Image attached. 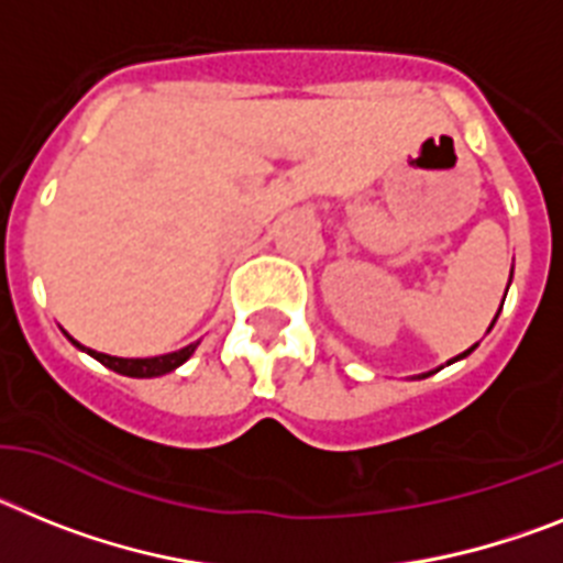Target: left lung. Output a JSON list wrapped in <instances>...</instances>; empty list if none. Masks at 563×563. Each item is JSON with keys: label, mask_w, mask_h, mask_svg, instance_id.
Wrapping results in <instances>:
<instances>
[{"label": "left lung", "mask_w": 563, "mask_h": 563, "mask_svg": "<svg viewBox=\"0 0 563 563\" xmlns=\"http://www.w3.org/2000/svg\"><path fill=\"white\" fill-rule=\"evenodd\" d=\"M496 320H498V314H496ZM496 320H493V322H496ZM493 322H490V329H493ZM471 351H476V345H473V349H467V351H464V354L453 356L451 363H456V360H462V356H467V354H471ZM451 363H448V365H451ZM430 374H437V371H430ZM430 374H424V376H430Z\"/></svg>", "instance_id": "left-lung-1"}]
</instances>
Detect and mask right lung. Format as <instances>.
<instances>
[{
  "mask_svg": "<svg viewBox=\"0 0 563 563\" xmlns=\"http://www.w3.org/2000/svg\"><path fill=\"white\" fill-rule=\"evenodd\" d=\"M67 340H70L73 345H76V349L87 351V354H90L92 360H99L101 365H107V368H110V371H115V374L135 376V379H150V376L169 374V371H175V368H178V365L187 363L189 356L195 354V349H198V342H192V345H187V349H180V351H173V354L144 356V360H124V356H110V354H101V351L85 349V345H78V342L73 340L70 334H67Z\"/></svg>",
  "mask_w": 563,
  "mask_h": 563,
  "instance_id": "add662e5",
  "label": "right lung"
}]
</instances>
